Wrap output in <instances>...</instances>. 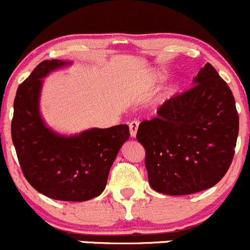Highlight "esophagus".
I'll return each instance as SVG.
<instances>
[{"label":"esophagus","instance_id":"obj_1","mask_svg":"<svg viewBox=\"0 0 250 250\" xmlns=\"http://www.w3.org/2000/svg\"><path fill=\"white\" fill-rule=\"evenodd\" d=\"M138 126H139V122L138 120H133L128 124V127H130V133L132 137H136L137 131H138Z\"/></svg>","mask_w":250,"mask_h":250}]
</instances>
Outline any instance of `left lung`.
Returning a JSON list of instances; mask_svg holds the SVG:
<instances>
[{
    "mask_svg": "<svg viewBox=\"0 0 250 250\" xmlns=\"http://www.w3.org/2000/svg\"><path fill=\"white\" fill-rule=\"evenodd\" d=\"M193 83L165 100L157 116L140 123L137 131L146 150L148 183L165 195L214 187L234 158L238 113L231 89L209 62Z\"/></svg>",
    "mask_w": 250,
    "mask_h": 250,
    "instance_id": "1",
    "label": "left lung"
}]
</instances>
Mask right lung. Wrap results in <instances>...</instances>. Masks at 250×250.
Here are the masks:
<instances>
[{
    "label": "right lung",
    "mask_w": 250,
    "mask_h": 250,
    "mask_svg": "<svg viewBox=\"0 0 250 250\" xmlns=\"http://www.w3.org/2000/svg\"><path fill=\"white\" fill-rule=\"evenodd\" d=\"M68 62L44 60L16 91L12 139L22 173L36 191L53 200L83 202L105 190L110 169L130 138L127 125L91 128L79 136H59L39 112L41 78Z\"/></svg>",
    "instance_id": "add662e5"
}]
</instances>
